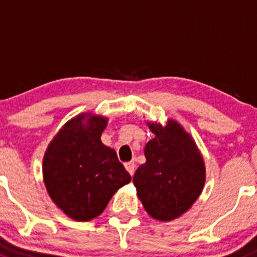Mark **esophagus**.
Segmentation results:
<instances>
[{
  "instance_id": "1",
  "label": "esophagus",
  "mask_w": 257,
  "mask_h": 257,
  "mask_svg": "<svg viewBox=\"0 0 257 257\" xmlns=\"http://www.w3.org/2000/svg\"><path fill=\"white\" fill-rule=\"evenodd\" d=\"M124 167H125V169L128 171V173L131 174V176H133L134 171H136V164H134V162H128V163L124 164Z\"/></svg>"
}]
</instances>
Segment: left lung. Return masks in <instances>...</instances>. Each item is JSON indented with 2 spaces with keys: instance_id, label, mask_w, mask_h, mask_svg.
I'll return each mask as SVG.
<instances>
[{
  "instance_id": "8db88e82",
  "label": "left lung",
  "mask_w": 257,
  "mask_h": 257,
  "mask_svg": "<svg viewBox=\"0 0 257 257\" xmlns=\"http://www.w3.org/2000/svg\"><path fill=\"white\" fill-rule=\"evenodd\" d=\"M154 138L146 144V163L133 177L137 195L149 216L172 221L196 202L206 181L205 162L195 141L181 124L148 121Z\"/></svg>"
}]
</instances>
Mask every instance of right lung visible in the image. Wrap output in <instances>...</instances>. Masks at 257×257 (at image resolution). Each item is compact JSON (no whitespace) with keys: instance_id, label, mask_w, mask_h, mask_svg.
I'll return each mask as SVG.
<instances>
[{"instance_id":"right-lung-1","label":"right lung","mask_w":257,"mask_h":257,"mask_svg":"<svg viewBox=\"0 0 257 257\" xmlns=\"http://www.w3.org/2000/svg\"><path fill=\"white\" fill-rule=\"evenodd\" d=\"M104 116L80 114L60 129L42 162L44 182L55 205L76 221H90L105 210L131 174L114 149L101 143Z\"/></svg>"}]
</instances>
